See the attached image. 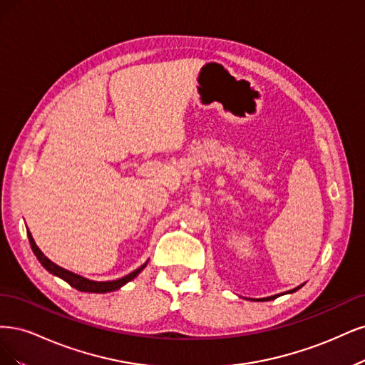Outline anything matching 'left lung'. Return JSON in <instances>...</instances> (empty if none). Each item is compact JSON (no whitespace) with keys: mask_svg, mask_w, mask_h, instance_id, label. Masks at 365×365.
Returning a JSON list of instances; mask_svg holds the SVG:
<instances>
[{"mask_svg":"<svg viewBox=\"0 0 365 365\" xmlns=\"http://www.w3.org/2000/svg\"><path fill=\"white\" fill-rule=\"evenodd\" d=\"M299 288H302V285H300V287H297V288L291 289V291H288V292H294V291H297ZM276 297H279V294H277V296H272V297H267V299H262V300H273V299H276Z\"/></svg>","mask_w":365,"mask_h":365,"instance_id":"obj_1","label":"left lung"}]
</instances>
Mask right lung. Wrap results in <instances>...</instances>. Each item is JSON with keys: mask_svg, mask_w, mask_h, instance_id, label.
Here are the masks:
<instances>
[{"mask_svg": "<svg viewBox=\"0 0 365 365\" xmlns=\"http://www.w3.org/2000/svg\"><path fill=\"white\" fill-rule=\"evenodd\" d=\"M27 237H29V241H30V245H31V250L33 253L36 255V257L39 259V262L42 264V267H45L46 272H50L51 274L57 276L63 279L65 282H68L69 285H71L73 288L78 289V291H83V292H110V291H115L121 288L124 284H127V282H130L133 277H136L140 272H143L144 267L147 265V262L144 265H140L139 268H136L135 272H132L130 274H127L121 279H116V280H110V282H96V280H89V279H85L81 277L78 274H74L71 272H68V269L62 268L56 265L54 262H51L48 257H46L39 249L36 242H34V240L31 238V233L27 230Z\"/></svg>", "mask_w": 365, "mask_h": 365, "instance_id": "obj_1", "label": "right lung"}]
</instances>
